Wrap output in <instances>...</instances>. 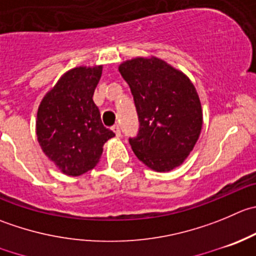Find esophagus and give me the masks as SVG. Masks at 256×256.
Listing matches in <instances>:
<instances>
[{"instance_id":"34e87169","label":"esophagus","mask_w":256,"mask_h":256,"mask_svg":"<svg viewBox=\"0 0 256 256\" xmlns=\"http://www.w3.org/2000/svg\"><path fill=\"white\" fill-rule=\"evenodd\" d=\"M111 130L114 131V134H115V135H116V138H120V136H121L120 126H118V125H114L112 128H111Z\"/></svg>"}]
</instances>
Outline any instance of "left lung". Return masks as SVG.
<instances>
[{
    "label": "left lung",
    "mask_w": 256,
    "mask_h": 256,
    "mask_svg": "<svg viewBox=\"0 0 256 256\" xmlns=\"http://www.w3.org/2000/svg\"><path fill=\"white\" fill-rule=\"evenodd\" d=\"M130 86L140 128L130 145L140 161L158 172L180 166L202 128V110L190 78L158 57H136L118 66Z\"/></svg>",
    "instance_id": "1"
}]
</instances>
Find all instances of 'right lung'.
I'll list each match as a JSON object with an SVG mask.
<instances>
[{
  "mask_svg": "<svg viewBox=\"0 0 256 256\" xmlns=\"http://www.w3.org/2000/svg\"><path fill=\"white\" fill-rule=\"evenodd\" d=\"M102 65L71 68L44 96L37 110L36 135L44 155L65 175L92 170L104 144L115 134L101 122L92 100Z\"/></svg>",
  "mask_w": 256,
  "mask_h": 256,
  "instance_id": "right-lung-1",
  "label": "right lung"
}]
</instances>
